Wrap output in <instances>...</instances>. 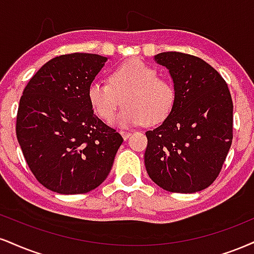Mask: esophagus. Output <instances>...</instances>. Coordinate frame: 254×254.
I'll return each mask as SVG.
<instances>
[{
    "instance_id": "34e87169",
    "label": "esophagus",
    "mask_w": 254,
    "mask_h": 254,
    "mask_svg": "<svg viewBox=\"0 0 254 254\" xmlns=\"http://www.w3.org/2000/svg\"><path fill=\"white\" fill-rule=\"evenodd\" d=\"M121 135H122V137H123L124 139H127L130 137V135H131V132H129V131H124V130H122L121 131Z\"/></svg>"
}]
</instances>
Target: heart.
Here are the masks:
<instances>
[{
  "mask_svg": "<svg viewBox=\"0 0 254 254\" xmlns=\"http://www.w3.org/2000/svg\"><path fill=\"white\" fill-rule=\"evenodd\" d=\"M91 108L104 122H111L122 105L121 125H155L168 118L176 102L175 86L158 77L154 67L139 59L125 61L110 72L108 84L91 82L87 88Z\"/></svg>",
  "mask_w": 254,
  "mask_h": 254,
  "instance_id": "1",
  "label": "heart"
}]
</instances>
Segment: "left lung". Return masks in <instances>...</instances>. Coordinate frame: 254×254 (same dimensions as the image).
Here are the masks:
<instances>
[{
    "label": "left lung",
    "instance_id": "left-lung-1",
    "mask_svg": "<svg viewBox=\"0 0 254 254\" xmlns=\"http://www.w3.org/2000/svg\"><path fill=\"white\" fill-rule=\"evenodd\" d=\"M169 69L176 90L173 111L146 131L144 162L150 179L172 193L209 187L233 139V102L225 79L206 61L181 52L155 57Z\"/></svg>",
    "mask_w": 254,
    "mask_h": 254
}]
</instances>
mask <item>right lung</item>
Wrapping results in <instances>:
<instances>
[{"label":"right lung","instance_id":"add662e5","mask_svg":"<svg viewBox=\"0 0 254 254\" xmlns=\"http://www.w3.org/2000/svg\"><path fill=\"white\" fill-rule=\"evenodd\" d=\"M105 57L53 58L30 78L20 98L16 137L30 172L59 194H84L102 185L123 137L91 108L87 88Z\"/></svg>","mask_w":254,"mask_h":254}]
</instances>
